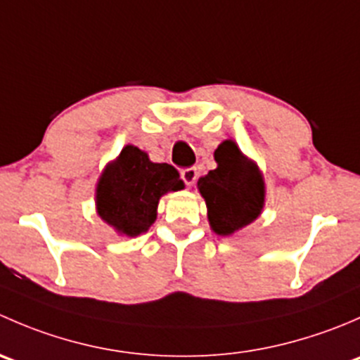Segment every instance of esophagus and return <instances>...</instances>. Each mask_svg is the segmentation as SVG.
<instances>
[{
    "label": "esophagus",
    "mask_w": 360,
    "mask_h": 360,
    "mask_svg": "<svg viewBox=\"0 0 360 360\" xmlns=\"http://www.w3.org/2000/svg\"><path fill=\"white\" fill-rule=\"evenodd\" d=\"M181 177H183V181L186 186H193L195 181H197V177H198V172L195 167H190V169H184L183 172H181Z\"/></svg>",
    "instance_id": "34e87169"
}]
</instances>
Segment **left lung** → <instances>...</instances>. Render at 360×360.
Returning <instances> with one entry per match:
<instances>
[{"mask_svg":"<svg viewBox=\"0 0 360 360\" xmlns=\"http://www.w3.org/2000/svg\"><path fill=\"white\" fill-rule=\"evenodd\" d=\"M214 160L217 167L198 179L197 188L205 200L210 230L230 237L261 216L266 186L257 163L245 157L235 141H223Z\"/></svg>","mask_w":360,"mask_h":360,"instance_id":"left-lung-1","label":"left lung"}]
</instances>
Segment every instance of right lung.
Listing matches in <instances>:
<instances>
[{
    "label": "right lung",
    "instance_id": "1",
    "mask_svg": "<svg viewBox=\"0 0 360 360\" xmlns=\"http://www.w3.org/2000/svg\"><path fill=\"white\" fill-rule=\"evenodd\" d=\"M183 188L172 165L151 162L146 151L127 144L97 181V216L122 237H139L157 221L160 198Z\"/></svg>",
    "mask_w": 360,
    "mask_h": 360
}]
</instances>
